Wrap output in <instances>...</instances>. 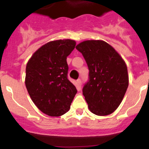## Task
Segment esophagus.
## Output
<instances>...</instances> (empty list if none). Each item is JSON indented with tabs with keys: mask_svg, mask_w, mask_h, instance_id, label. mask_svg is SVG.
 I'll use <instances>...</instances> for the list:
<instances>
[{
	"mask_svg": "<svg viewBox=\"0 0 149 149\" xmlns=\"http://www.w3.org/2000/svg\"><path fill=\"white\" fill-rule=\"evenodd\" d=\"M77 84H78L79 87H81V85H82V81H81L80 79H77Z\"/></svg>",
	"mask_w": 149,
	"mask_h": 149,
	"instance_id": "esophagus-1",
	"label": "esophagus"
}]
</instances>
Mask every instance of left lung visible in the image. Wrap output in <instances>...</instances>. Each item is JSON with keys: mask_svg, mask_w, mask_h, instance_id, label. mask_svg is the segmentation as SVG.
<instances>
[{"mask_svg": "<svg viewBox=\"0 0 149 149\" xmlns=\"http://www.w3.org/2000/svg\"><path fill=\"white\" fill-rule=\"evenodd\" d=\"M84 57L89 80L82 94L92 113H112L120 104L129 85L125 61L111 45L102 40H87L76 47Z\"/></svg>", "mask_w": 149, "mask_h": 149, "instance_id": "left-lung-1", "label": "left lung"}]
</instances>
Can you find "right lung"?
<instances>
[{
  "mask_svg": "<svg viewBox=\"0 0 149 149\" xmlns=\"http://www.w3.org/2000/svg\"><path fill=\"white\" fill-rule=\"evenodd\" d=\"M75 46L74 40L51 41L39 47L26 64L25 84L30 98L51 117L67 113L77 92L67 79V57Z\"/></svg>",
  "mask_w": 149,
  "mask_h": 149,
  "instance_id": "obj_1",
  "label": "right lung"
}]
</instances>
